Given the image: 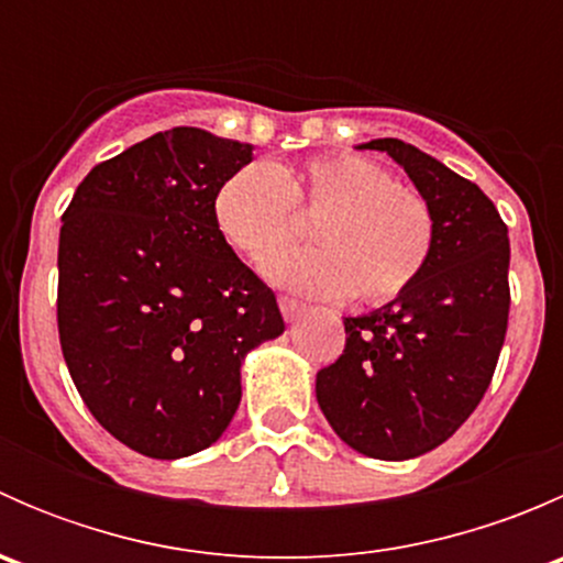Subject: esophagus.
<instances>
[{"label":"esophagus","mask_w":563,"mask_h":563,"mask_svg":"<svg viewBox=\"0 0 563 563\" xmlns=\"http://www.w3.org/2000/svg\"><path fill=\"white\" fill-rule=\"evenodd\" d=\"M277 305H280V313L286 321H297V318L308 310L302 302H299V299H291V297H280L277 299Z\"/></svg>","instance_id":"esophagus-1"}]
</instances>
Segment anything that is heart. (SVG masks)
I'll return each mask as SVG.
<instances>
[{"instance_id":"b5f03b06","label":"heart","mask_w":563,"mask_h":563,"mask_svg":"<svg viewBox=\"0 0 563 563\" xmlns=\"http://www.w3.org/2000/svg\"><path fill=\"white\" fill-rule=\"evenodd\" d=\"M214 225L236 253L264 261L297 231V214L313 218L316 247L288 250L264 275L316 299L384 305L402 297L428 266L435 218L422 192L365 155H323L302 168L250 163L218 187Z\"/></svg>"}]
</instances>
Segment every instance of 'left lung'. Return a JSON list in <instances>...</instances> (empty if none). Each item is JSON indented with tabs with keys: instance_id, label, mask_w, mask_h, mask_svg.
I'll return each instance as SVG.
<instances>
[{
	"instance_id": "left-lung-1",
	"label": "left lung",
	"mask_w": 563,
	"mask_h": 563,
	"mask_svg": "<svg viewBox=\"0 0 563 563\" xmlns=\"http://www.w3.org/2000/svg\"><path fill=\"white\" fill-rule=\"evenodd\" d=\"M435 218V247L402 297L345 318V349L321 367L316 397L334 433L367 457L408 460L444 444L474 413L496 373L509 321V236L490 198L435 157L397 139Z\"/></svg>"
}]
</instances>
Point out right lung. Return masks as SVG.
Listing matches in <instances>:
<instances>
[{
    "label": "right lung",
    "mask_w": 563,
    "mask_h": 563,
    "mask_svg": "<svg viewBox=\"0 0 563 563\" xmlns=\"http://www.w3.org/2000/svg\"><path fill=\"white\" fill-rule=\"evenodd\" d=\"M250 161V144L166 130L98 163L62 214L67 371L92 417L146 457L212 446L240 408L245 354L286 329L214 225V192Z\"/></svg>",
    "instance_id": "obj_1"
}]
</instances>
